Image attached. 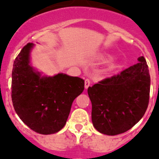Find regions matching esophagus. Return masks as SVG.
<instances>
[{"instance_id": "esophagus-1", "label": "esophagus", "mask_w": 159, "mask_h": 159, "mask_svg": "<svg viewBox=\"0 0 159 159\" xmlns=\"http://www.w3.org/2000/svg\"><path fill=\"white\" fill-rule=\"evenodd\" d=\"M91 85V81H90L89 79H86L85 80V81H84V87H85V88H89V86Z\"/></svg>"}]
</instances>
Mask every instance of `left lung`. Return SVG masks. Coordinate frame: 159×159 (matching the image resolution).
<instances>
[{"label": "left lung", "mask_w": 159, "mask_h": 159, "mask_svg": "<svg viewBox=\"0 0 159 159\" xmlns=\"http://www.w3.org/2000/svg\"><path fill=\"white\" fill-rule=\"evenodd\" d=\"M138 60L117 75L88 88L92 123L102 134L116 135L127 131L147 111L151 77L145 58Z\"/></svg>", "instance_id": "8db88e82"}]
</instances>
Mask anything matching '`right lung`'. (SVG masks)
Instances as JSON below:
<instances>
[{"label": "right lung", "mask_w": 159, "mask_h": 159, "mask_svg": "<svg viewBox=\"0 0 159 159\" xmlns=\"http://www.w3.org/2000/svg\"><path fill=\"white\" fill-rule=\"evenodd\" d=\"M32 46L27 43L14 60L12 104L29 128L39 134H54L64 127L73 101L84 90V80L63 73L41 76L29 64Z\"/></svg>", "instance_id": "right-lung-1"}]
</instances>
